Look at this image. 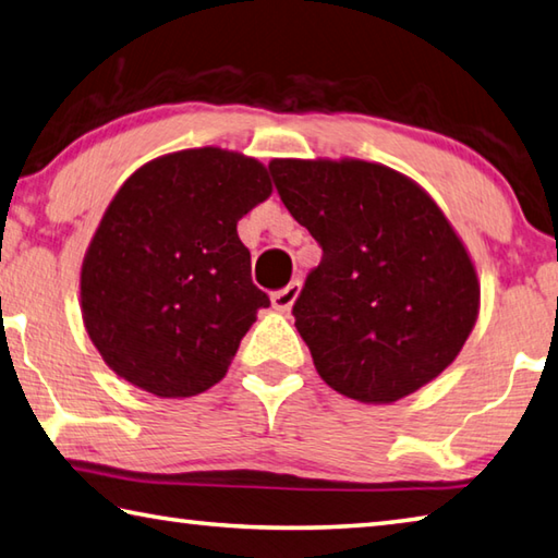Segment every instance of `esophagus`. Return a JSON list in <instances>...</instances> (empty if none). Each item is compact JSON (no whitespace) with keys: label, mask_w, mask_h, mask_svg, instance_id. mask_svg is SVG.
I'll return each instance as SVG.
<instances>
[{"label":"esophagus","mask_w":558,"mask_h":558,"mask_svg":"<svg viewBox=\"0 0 558 558\" xmlns=\"http://www.w3.org/2000/svg\"><path fill=\"white\" fill-rule=\"evenodd\" d=\"M298 295H300V280H292L290 286H286L278 292H272V298H270L272 307H276L278 312H288L292 307V302L298 300Z\"/></svg>","instance_id":"1"}]
</instances>
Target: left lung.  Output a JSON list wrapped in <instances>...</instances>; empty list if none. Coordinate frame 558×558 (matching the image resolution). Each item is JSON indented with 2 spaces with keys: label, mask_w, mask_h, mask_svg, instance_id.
Listing matches in <instances>:
<instances>
[{
  "label": "left lung",
  "mask_w": 558,
  "mask_h": 558,
  "mask_svg": "<svg viewBox=\"0 0 558 558\" xmlns=\"http://www.w3.org/2000/svg\"><path fill=\"white\" fill-rule=\"evenodd\" d=\"M276 190L322 248L292 305L324 383L395 402L459 356L478 317V278L422 187L366 160H272Z\"/></svg>",
  "instance_id": "obj_1"
}]
</instances>
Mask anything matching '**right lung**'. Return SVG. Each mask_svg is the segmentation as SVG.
<instances>
[{"label":"right lung","instance_id":"obj_1","mask_svg":"<svg viewBox=\"0 0 558 558\" xmlns=\"http://www.w3.org/2000/svg\"><path fill=\"white\" fill-rule=\"evenodd\" d=\"M258 160L192 148L150 160L111 199L80 278L83 319L107 366L160 398L227 376L256 312L236 221L270 195Z\"/></svg>","mask_w":558,"mask_h":558}]
</instances>
